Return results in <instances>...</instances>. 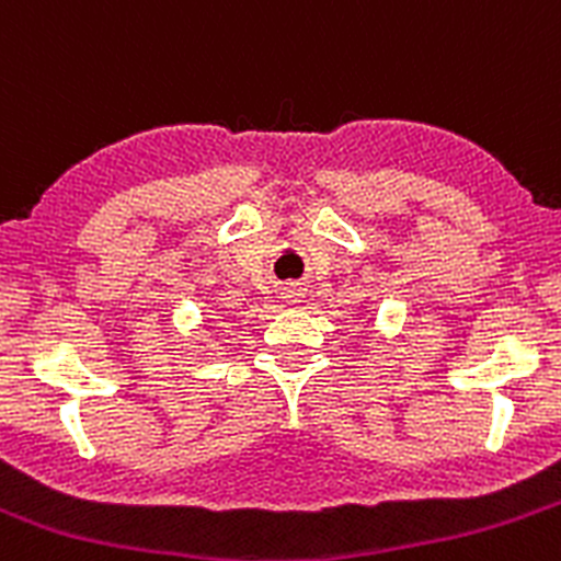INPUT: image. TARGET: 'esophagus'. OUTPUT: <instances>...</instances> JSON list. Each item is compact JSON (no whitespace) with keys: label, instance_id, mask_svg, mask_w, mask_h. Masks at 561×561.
Wrapping results in <instances>:
<instances>
[{"label":"esophagus","instance_id":"esophagus-1","mask_svg":"<svg viewBox=\"0 0 561 561\" xmlns=\"http://www.w3.org/2000/svg\"><path fill=\"white\" fill-rule=\"evenodd\" d=\"M286 299H288V305H297L299 299H302V288L288 286V288H286Z\"/></svg>","mask_w":561,"mask_h":561}]
</instances>
